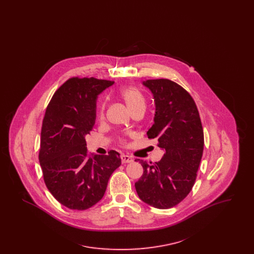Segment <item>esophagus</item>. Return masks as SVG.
I'll list each match as a JSON object with an SVG mask.
<instances>
[{
	"mask_svg": "<svg viewBox=\"0 0 254 254\" xmlns=\"http://www.w3.org/2000/svg\"><path fill=\"white\" fill-rule=\"evenodd\" d=\"M122 163L123 164H127V163H131L132 162V158L127 156V155H125L123 154L121 156Z\"/></svg>",
	"mask_w": 254,
	"mask_h": 254,
	"instance_id": "obj_1",
	"label": "esophagus"
}]
</instances>
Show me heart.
<instances>
[{"mask_svg": "<svg viewBox=\"0 0 254 254\" xmlns=\"http://www.w3.org/2000/svg\"><path fill=\"white\" fill-rule=\"evenodd\" d=\"M120 96L124 100V102L126 103L127 109H129L130 112H132L135 109L145 108V104L144 97L138 89H136L134 87H127V88L122 89L121 92H120ZM97 116H98L99 119H103V117H104V105L100 106Z\"/></svg>", "mask_w": 254, "mask_h": 254, "instance_id": "heart-1", "label": "heart"}]
</instances>
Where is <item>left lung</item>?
<instances>
[{"label":"left lung","mask_w":254,"mask_h":254,"mask_svg":"<svg viewBox=\"0 0 254 254\" xmlns=\"http://www.w3.org/2000/svg\"><path fill=\"white\" fill-rule=\"evenodd\" d=\"M152 94L155 112L149 139L157 138L164 150L159 161L138 160L144 173L135 183L139 198L153 207L178 205L190 192L204 150V132L192 97L168 79L142 83Z\"/></svg>","instance_id":"1"}]
</instances>
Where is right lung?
Here are the masks:
<instances>
[{"label":"right lung","mask_w":254,"mask_h":254,"mask_svg":"<svg viewBox=\"0 0 254 254\" xmlns=\"http://www.w3.org/2000/svg\"><path fill=\"white\" fill-rule=\"evenodd\" d=\"M114 82L95 78H71L54 93L47 108L39 154L44 180L63 205L85 210L106 192L109 177L121 166L120 154L86 151L85 136L96 120L98 96Z\"/></svg>","instance_id":"right-lung-1"}]
</instances>
